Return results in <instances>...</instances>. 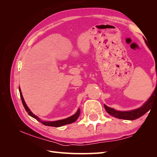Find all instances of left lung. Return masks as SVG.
Listing matches in <instances>:
<instances>
[{"mask_svg": "<svg viewBox=\"0 0 157 157\" xmlns=\"http://www.w3.org/2000/svg\"><path fill=\"white\" fill-rule=\"evenodd\" d=\"M145 42L146 44L147 45L146 40H145ZM147 46L149 47V48L152 52L149 46ZM156 75H157L156 66ZM156 99L157 101V82H156V86L155 90H154L153 93L152 94L151 96L148 99V100H147L143 105L138 109H134V110H132V111H117L113 108L109 107L105 105H104V107H105L106 111L109 114V115L114 117L120 118V119L133 121V120L137 119V118L141 117V116H143L147 111H149L150 110L151 105H153V103H154V101L156 100Z\"/></svg>", "mask_w": 157, "mask_h": 157, "instance_id": "1", "label": "left lung"}]
</instances>
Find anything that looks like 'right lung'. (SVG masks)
<instances>
[{"instance_id": "add662e5", "label": "right lung", "mask_w": 157, "mask_h": 157, "mask_svg": "<svg viewBox=\"0 0 157 157\" xmlns=\"http://www.w3.org/2000/svg\"><path fill=\"white\" fill-rule=\"evenodd\" d=\"M19 90H20V97H21V101H22V103H23V107H24L26 111L28 113V114H29V115L31 117L35 118L36 120H37L38 121H39L40 122H41L42 124H43L44 125L48 126H54V127H60V126H62L65 125V124H71V123L75 122L77 120V118H78V117L80 115V109H78V110H77V113H76L75 115H72L71 117H68L67 118H65V119L59 120V121H42L37 116L35 115L34 114H33L31 111V110L29 109V107H28L27 105H26V103H25V102L24 101V99H23V96H22L20 87H19Z\"/></svg>"}]
</instances>
